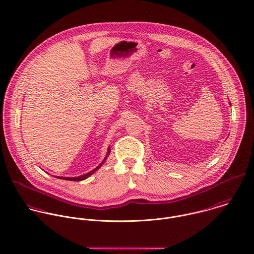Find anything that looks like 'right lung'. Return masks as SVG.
<instances>
[{
    "label": "right lung",
    "instance_id": "obj_1",
    "mask_svg": "<svg viewBox=\"0 0 254 254\" xmlns=\"http://www.w3.org/2000/svg\"><path fill=\"white\" fill-rule=\"evenodd\" d=\"M109 153H110V148L108 149V152H107V155H109ZM107 157V156H106ZM106 157L104 158V160L102 161V163L97 167V168H95V169H93V170H91V171H89L88 173H85L84 175H82V176H78V177H58V178H61V179H66V180H72V181H80V180H84L85 178H87L88 176H90L93 172H95L97 169H99L101 166H102V164L105 162V160H106Z\"/></svg>",
    "mask_w": 254,
    "mask_h": 254
}]
</instances>
